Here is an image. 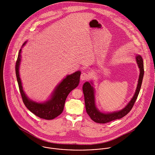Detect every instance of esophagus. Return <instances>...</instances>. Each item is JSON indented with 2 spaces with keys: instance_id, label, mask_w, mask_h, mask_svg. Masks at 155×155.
Segmentation results:
<instances>
[{
  "instance_id": "esophagus-1",
  "label": "esophagus",
  "mask_w": 155,
  "mask_h": 155,
  "mask_svg": "<svg viewBox=\"0 0 155 155\" xmlns=\"http://www.w3.org/2000/svg\"><path fill=\"white\" fill-rule=\"evenodd\" d=\"M90 78V75L88 73H82L81 74V79L82 81H85V80H87L89 78Z\"/></svg>"
}]
</instances>
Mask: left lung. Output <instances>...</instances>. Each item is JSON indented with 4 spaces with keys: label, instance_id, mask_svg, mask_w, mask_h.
<instances>
[{
    "label": "left lung",
    "instance_id": "obj_1",
    "mask_svg": "<svg viewBox=\"0 0 155 155\" xmlns=\"http://www.w3.org/2000/svg\"><path fill=\"white\" fill-rule=\"evenodd\" d=\"M136 61L140 68V75L137 89L132 99L130 100L128 104L120 110L107 113H104L98 110L95 105V89L92 86V82H86L84 84L82 89L85 98L86 111L93 121L99 124H106L116 119H121L131 110L140 92L144 76L143 60L141 55H137Z\"/></svg>",
    "mask_w": 155,
    "mask_h": 155
}]
</instances>
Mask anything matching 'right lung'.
<instances>
[{"label":"right lung","mask_w":155,"mask_h":155,"mask_svg":"<svg viewBox=\"0 0 155 155\" xmlns=\"http://www.w3.org/2000/svg\"><path fill=\"white\" fill-rule=\"evenodd\" d=\"M26 43L27 42H25L23 44L22 48ZM21 48L18 52L16 62L15 73L23 103L29 110L40 118L46 120L53 119L63 112L67 97L79 84L81 72V71H77L71 74L67 75L57 86L50 99L44 103H37L29 99L22 88V83L19 73L21 57Z\"/></svg>","instance_id":"1"}]
</instances>
